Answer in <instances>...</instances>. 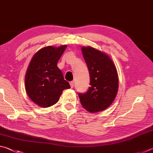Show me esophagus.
Returning a JSON list of instances; mask_svg holds the SVG:
<instances>
[{
	"label": "esophagus",
	"mask_w": 153,
	"mask_h": 153,
	"mask_svg": "<svg viewBox=\"0 0 153 153\" xmlns=\"http://www.w3.org/2000/svg\"><path fill=\"white\" fill-rule=\"evenodd\" d=\"M69 84H70V86H71V88H73L74 86V82L72 81V82H71L70 83H69Z\"/></svg>",
	"instance_id": "obj_1"
}]
</instances>
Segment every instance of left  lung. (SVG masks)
Returning <instances> with one entry per match:
<instances>
[{"mask_svg":"<svg viewBox=\"0 0 153 153\" xmlns=\"http://www.w3.org/2000/svg\"><path fill=\"white\" fill-rule=\"evenodd\" d=\"M82 53L89 71L90 87L85 94H79L80 102L90 113L104 111L112 104L117 94V69L104 52L91 46H82Z\"/></svg>","mask_w":153,"mask_h":153,"instance_id":"left-lung-1","label":"left lung"}]
</instances>
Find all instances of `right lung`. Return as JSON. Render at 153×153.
Masks as SVG:
<instances>
[{"label":"right lung","instance_id":"obj_1","mask_svg":"<svg viewBox=\"0 0 153 153\" xmlns=\"http://www.w3.org/2000/svg\"><path fill=\"white\" fill-rule=\"evenodd\" d=\"M67 45L48 46L33 56L25 76V88L32 101L42 108L56 104L65 89L70 88L57 63Z\"/></svg>","mask_w":153,"mask_h":153}]
</instances>
